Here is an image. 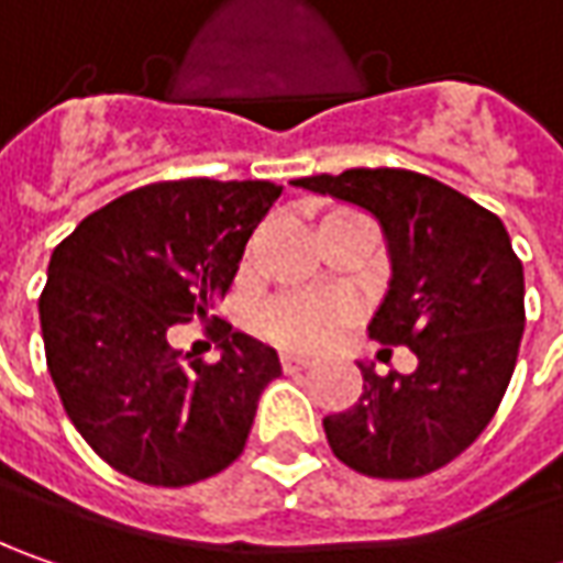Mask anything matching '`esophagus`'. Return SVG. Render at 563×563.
Here are the masks:
<instances>
[{
  "label": "esophagus",
  "mask_w": 563,
  "mask_h": 563,
  "mask_svg": "<svg viewBox=\"0 0 563 563\" xmlns=\"http://www.w3.org/2000/svg\"><path fill=\"white\" fill-rule=\"evenodd\" d=\"M310 366V360L307 357H297V354H285L282 357V369L285 373H300V369H307Z\"/></svg>",
  "instance_id": "34e87169"
}]
</instances>
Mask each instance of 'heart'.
I'll return each instance as SVG.
<instances>
[{
  "label": "heart",
  "mask_w": 563,
  "mask_h": 563,
  "mask_svg": "<svg viewBox=\"0 0 563 563\" xmlns=\"http://www.w3.org/2000/svg\"><path fill=\"white\" fill-rule=\"evenodd\" d=\"M354 316V300L338 294H282L263 307L260 325L282 347L313 351L344 332Z\"/></svg>",
  "instance_id": "1"
}]
</instances>
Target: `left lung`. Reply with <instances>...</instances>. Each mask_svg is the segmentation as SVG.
I'll use <instances>...</instances> for the list:
<instances>
[{
  "instance_id": "obj_1",
  "label": "left lung",
  "mask_w": 563,
  "mask_h": 563,
  "mask_svg": "<svg viewBox=\"0 0 563 563\" xmlns=\"http://www.w3.org/2000/svg\"><path fill=\"white\" fill-rule=\"evenodd\" d=\"M376 216L391 288L369 338L417 354L413 373L360 363V400L322 420L335 457L363 476L417 479L461 457L508 391L523 338V263L486 206L407 168H347L294 181Z\"/></svg>"
}]
</instances>
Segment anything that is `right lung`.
Masks as SVG:
<instances>
[{"instance_id":"obj_1","label":"right lung","mask_w":563,"mask_h":563,"mask_svg":"<svg viewBox=\"0 0 563 563\" xmlns=\"http://www.w3.org/2000/svg\"><path fill=\"white\" fill-rule=\"evenodd\" d=\"M278 197L272 181H159L90 212L53 250L46 366L84 442L124 476L181 488L241 457L278 354L222 319L219 361L181 355L167 335L225 297Z\"/></svg>"}]
</instances>
